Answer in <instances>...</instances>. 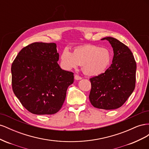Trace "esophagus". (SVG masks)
Instances as JSON below:
<instances>
[{"mask_svg":"<svg viewBox=\"0 0 149 149\" xmlns=\"http://www.w3.org/2000/svg\"><path fill=\"white\" fill-rule=\"evenodd\" d=\"M74 79H75L76 80H79V79H82V77H81L80 76H79V75H78V74H76V75L74 76Z\"/></svg>","mask_w":149,"mask_h":149,"instance_id":"1","label":"esophagus"}]
</instances>
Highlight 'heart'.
<instances>
[{"mask_svg":"<svg viewBox=\"0 0 149 149\" xmlns=\"http://www.w3.org/2000/svg\"><path fill=\"white\" fill-rule=\"evenodd\" d=\"M60 59L62 65L67 70L76 69L81 65L86 74L97 76L104 73L110 65L112 53L106 48L87 44L75 48L73 53L65 48Z\"/></svg>","mask_w":149,"mask_h":149,"instance_id":"heart-1","label":"heart"}]
</instances>
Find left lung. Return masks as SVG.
<instances>
[{"label": "left lung", "instance_id": "obj_1", "mask_svg": "<svg viewBox=\"0 0 149 149\" xmlns=\"http://www.w3.org/2000/svg\"><path fill=\"white\" fill-rule=\"evenodd\" d=\"M113 48L112 63L104 73L90 78L89 101L96 108L116 109L123 106L136 86V62L130 49L114 38L106 37Z\"/></svg>", "mask_w": 149, "mask_h": 149}]
</instances>
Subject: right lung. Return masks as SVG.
<instances>
[{
  "instance_id": "obj_1",
  "label": "right lung",
  "mask_w": 149,
  "mask_h": 149,
  "mask_svg": "<svg viewBox=\"0 0 149 149\" xmlns=\"http://www.w3.org/2000/svg\"><path fill=\"white\" fill-rule=\"evenodd\" d=\"M55 43L35 42L22 48L12 67V89L26 110L34 114H54L61 108L74 73L57 61Z\"/></svg>"
}]
</instances>
